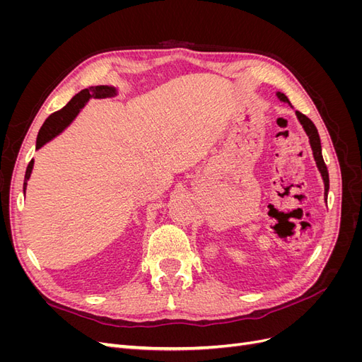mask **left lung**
Returning <instances> with one entry per match:
<instances>
[{
  "mask_svg": "<svg viewBox=\"0 0 362 362\" xmlns=\"http://www.w3.org/2000/svg\"><path fill=\"white\" fill-rule=\"evenodd\" d=\"M276 95H278V98H279V100H281L282 103H287V104L291 107V104H290V101H288V98H287L286 95L281 93V92H278ZM296 116H298L300 125L303 127L306 136H308V139H310V145H311V149H313V156H314L315 164H317V168H319V170H320V173H322L323 182H325V201H326V199H327V192H329V173H327V168H326V164H325V161H323L322 145H320L319 133H317V128H315V125L311 122V119H308L305 115H302L300 112H296Z\"/></svg>",
  "mask_w": 362,
  "mask_h": 362,
  "instance_id": "left-lung-1",
  "label": "left lung"
}]
</instances>
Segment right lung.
<instances>
[{
    "mask_svg": "<svg viewBox=\"0 0 362 362\" xmlns=\"http://www.w3.org/2000/svg\"><path fill=\"white\" fill-rule=\"evenodd\" d=\"M116 93H117V90L112 86H93V87H89V89H84V90L76 93L72 100L62 108V110L52 113L45 120V124H43L42 128L39 129L37 140H36V149L42 148L43 145L48 144L49 140H52L57 134H60L62 131L72 122L75 116L80 113L81 108L87 104V101H89L90 98H112ZM33 164H35V160H31L28 163L27 170H25L24 193L27 189V181L30 180V175L33 170Z\"/></svg>",
    "mask_w": 362,
    "mask_h": 362,
    "instance_id": "add662e5",
    "label": "right lung"
}]
</instances>
